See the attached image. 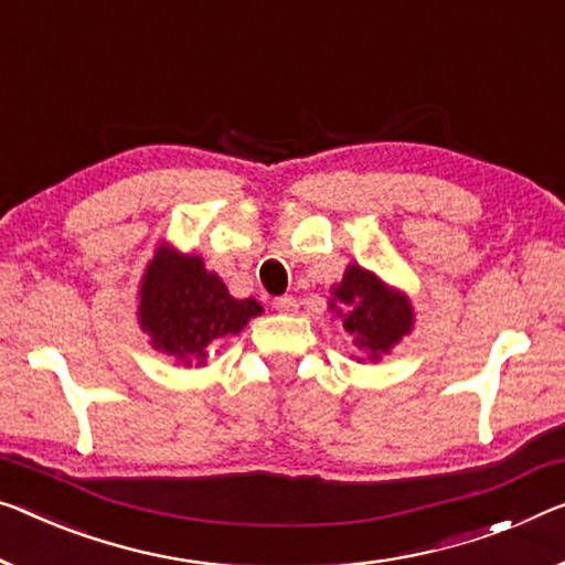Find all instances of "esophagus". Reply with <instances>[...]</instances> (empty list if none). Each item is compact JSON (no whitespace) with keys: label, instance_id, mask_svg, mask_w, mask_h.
Instances as JSON below:
<instances>
[{"label":"esophagus","instance_id":"34e87169","mask_svg":"<svg viewBox=\"0 0 565 565\" xmlns=\"http://www.w3.org/2000/svg\"><path fill=\"white\" fill-rule=\"evenodd\" d=\"M297 299L294 297H279V299H274V309L276 311H281V315H294V311H297Z\"/></svg>","mask_w":565,"mask_h":565}]
</instances>
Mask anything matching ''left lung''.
<instances>
[{
    "label": "left lung",
    "instance_id": "obj_1",
    "mask_svg": "<svg viewBox=\"0 0 565 565\" xmlns=\"http://www.w3.org/2000/svg\"><path fill=\"white\" fill-rule=\"evenodd\" d=\"M334 301L342 307L344 330L355 337V344L370 350V358L388 352L414 324L406 297L388 291L373 274L360 266L344 271L340 286H334Z\"/></svg>",
    "mask_w": 565,
    "mask_h": 565
}]
</instances>
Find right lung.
<instances>
[{"label":"right lung","mask_w":565,"mask_h":565,"mask_svg":"<svg viewBox=\"0 0 565 565\" xmlns=\"http://www.w3.org/2000/svg\"><path fill=\"white\" fill-rule=\"evenodd\" d=\"M260 315L256 299H233L198 256L162 248L141 284L139 319L151 344L167 355L190 358L202 365L210 342L238 334L250 317Z\"/></svg>","instance_id":"right-lung-1"}]
</instances>
